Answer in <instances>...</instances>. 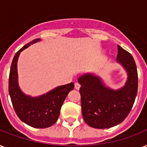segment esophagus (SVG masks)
Masks as SVG:
<instances>
[{
    "instance_id": "1",
    "label": "esophagus",
    "mask_w": 147,
    "mask_h": 147,
    "mask_svg": "<svg viewBox=\"0 0 147 147\" xmlns=\"http://www.w3.org/2000/svg\"><path fill=\"white\" fill-rule=\"evenodd\" d=\"M80 84L78 82H76L75 83V88L76 89H79V88H80Z\"/></svg>"
}]
</instances>
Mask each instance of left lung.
<instances>
[{
	"instance_id": "8db88e82",
	"label": "left lung",
	"mask_w": 147,
	"mask_h": 147,
	"mask_svg": "<svg viewBox=\"0 0 147 147\" xmlns=\"http://www.w3.org/2000/svg\"><path fill=\"white\" fill-rule=\"evenodd\" d=\"M117 60L127 71L124 87L117 91L104 86L100 78L85 75L78 78L81 105L85 123L97 129L110 128L124 121L132 109L138 89L137 65L132 55L117 45Z\"/></svg>"
}]
</instances>
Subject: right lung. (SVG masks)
Returning <instances> with one entry per match:
<instances>
[{
    "label": "right lung",
    "instance_id": "1",
    "mask_svg": "<svg viewBox=\"0 0 147 147\" xmlns=\"http://www.w3.org/2000/svg\"><path fill=\"white\" fill-rule=\"evenodd\" d=\"M40 41L36 39L20 49L13 59L9 75V94L16 114L24 123L36 128H47L57 121L60 110L69 92L74 88V83L59 86L47 94L30 98L20 91L17 83V63L20 52Z\"/></svg>",
    "mask_w": 147,
    "mask_h": 147
}]
</instances>
